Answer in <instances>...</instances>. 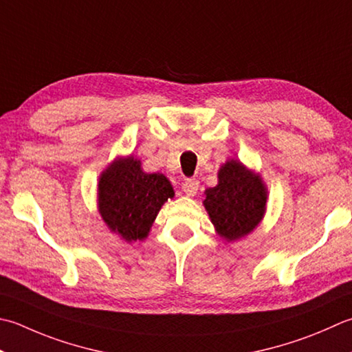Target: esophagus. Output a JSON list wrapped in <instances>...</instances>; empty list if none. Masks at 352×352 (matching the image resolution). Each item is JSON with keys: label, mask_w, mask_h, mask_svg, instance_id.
<instances>
[{"label": "esophagus", "mask_w": 352, "mask_h": 352, "mask_svg": "<svg viewBox=\"0 0 352 352\" xmlns=\"http://www.w3.org/2000/svg\"><path fill=\"white\" fill-rule=\"evenodd\" d=\"M199 188V182L197 178H186L184 183H183V190L186 195L189 197H194L197 194V190Z\"/></svg>", "instance_id": "esophagus-1"}]
</instances>
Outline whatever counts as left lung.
<instances>
[{
    "instance_id": "left-lung-1",
    "label": "left lung",
    "mask_w": 352,
    "mask_h": 352,
    "mask_svg": "<svg viewBox=\"0 0 352 352\" xmlns=\"http://www.w3.org/2000/svg\"><path fill=\"white\" fill-rule=\"evenodd\" d=\"M203 201L212 224L223 239L238 241L256 229L264 218L267 188L258 174L238 160L218 170V184L204 192Z\"/></svg>"
}]
</instances>
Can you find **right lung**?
Instances as JSON below:
<instances>
[{
    "label": "right lung",
    "instance_id": "add662e5",
    "mask_svg": "<svg viewBox=\"0 0 352 352\" xmlns=\"http://www.w3.org/2000/svg\"><path fill=\"white\" fill-rule=\"evenodd\" d=\"M174 198L163 174H146L133 155L116 158L102 172L98 184L99 213L108 229L126 243L148 236L157 213Z\"/></svg>",
    "mask_w": 352,
    "mask_h": 352
}]
</instances>
